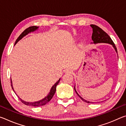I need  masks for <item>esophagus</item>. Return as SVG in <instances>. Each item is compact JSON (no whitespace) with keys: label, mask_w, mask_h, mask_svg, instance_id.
<instances>
[{"label":"esophagus","mask_w":126,"mask_h":126,"mask_svg":"<svg viewBox=\"0 0 126 126\" xmlns=\"http://www.w3.org/2000/svg\"><path fill=\"white\" fill-rule=\"evenodd\" d=\"M65 72L66 73H71L72 72V71L71 69H66L65 70Z\"/></svg>","instance_id":"1"}]
</instances>
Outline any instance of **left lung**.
Here are the masks:
<instances>
[{
  "mask_svg": "<svg viewBox=\"0 0 126 126\" xmlns=\"http://www.w3.org/2000/svg\"><path fill=\"white\" fill-rule=\"evenodd\" d=\"M91 27L93 29V33L92 35V39L93 41L94 44H97V43H108L110 44H111L113 46V47L114 48V50H116V53H117V50L116 47L115 46V44L113 42V40L111 39V38L105 32L103 31L101 28L95 25L91 24ZM74 90H75L76 93L77 94V95L79 96V97L80 98V99L82 100L83 101H84L86 103H93L95 102H92L90 101H88L87 100L83 98L82 97H81L78 94L76 90L75 86H74Z\"/></svg>",
  "mask_w": 126,
  "mask_h": 126,
  "instance_id": "left-lung-1",
  "label": "left lung"
}]
</instances>
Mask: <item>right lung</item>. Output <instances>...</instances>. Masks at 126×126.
<instances>
[{
    "mask_svg": "<svg viewBox=\"0 0 126 126\" xmlns=\"http://www.w3.org/2000/svg\"><path fill=\"white\" fill-rule=\"evenodd\" d=\"M38 28H39V27H37V26H32V27H30L29 28H28L25 29V31H24V32H23L19 36V37L17 38V39L16 40L14 45H16V43L18 42L19 40H20L21 39H22V38L24 37V36L27 35L28 34H29V33L33 32L36 31V30H37L38 29ZM60 80H61V78H59V79L57 81V82L52 86V88H51L49 93L48 94V95H47L46 97H44L43 99L40 100V101L34 102H25L24 101H23V99H21L20 98H19V97H18V98L20 99V101L22 102L23 104H24L27 106H34V107H40V106L45 105V104L48 103V102L50 101L51 99L53 98V95H54V93L55 92V91H56V87L57 85L58 84ZM11 86H12L13 90V91L15 92V91L13 89V85H12V79H11ZM16 95H18L16 94Z\"/></svg>",
    "mask_w": 126,
    "mask_h": 126,
    "instance_id": "1",
    "label": "right lung"
}]
</instances>
